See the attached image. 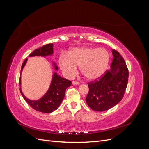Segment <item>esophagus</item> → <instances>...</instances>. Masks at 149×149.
Here are the masks:
<instances>
[{
	"mask_svg": "<svg viewBox=\"0 0 149 149\" xmlns=\"http://www.w3.org/2000/svg\"><path fill=\"white\" fill-rule=\"evenodd\" d=\"M72 84H76V85H79L80 83H79L78 81H73L72 82Z\"/></svg>",
	"mask_w": 149,
	"mask_h": 149,
	"instance_id": "34e87169",
	"label": "esophagus"
}]
</instances>
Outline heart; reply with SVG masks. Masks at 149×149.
Segmentation results:
<instances>
[{"instance_id":"1","label":"heart","mask_w":149,"mask_h":149,"mask_svg":"<svg viewBox=\"0 0 149 149\" xmlns=\"http://www.w3.org/2000/svg\"><path fill=\"white\" fill-rule=\"evenodd\" d=\"M110 55L107 49L93 47L74 48L68 53L60 54L58 62L63 73L72 78L81 72L89 80L97 79L104 74L109 65Z\"/></svg>"}]
</instances>
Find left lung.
<instances>
[{
	"instance_id": "1",
	"label": "left lung",
	"mask_w": 149,
	"mask_h": 149,
	"mask_svg": "<svg viewBox=\"0 0 149 149\" xmlns=\"http://www.w3.org/2000/svg\"><path fill=\"white\" fill-rule=\"evenodd\" d=\"M114 58L111 68L101 78L89 82L86 98L88 106L95 111L111 109L123 98L128 83L129 70L119 52L112 49Z\"/></svg>"
}]
</instances>
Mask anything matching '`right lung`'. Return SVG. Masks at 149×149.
<instances>
[{"label": "right lung", "instance_id": "add662e5", "mask_svg": "<svg viewBox=\"0 0 149 149\" xmlns=\"http://www.w3.org/2000/svg\"><path fill=\"white\" fill-rule=\"evenodd\" d=\"M53 52V44L49 43L35 49L32 53H30V56H48L52 55ZM26 61H27V59H25L22 63L20 74L26 64ZM53 64L55 65V70H57L58 67L55 65V63H53ZM19 83L20 85V76ZM71 85V81L61 78V76H58L56 73H55L53 74L50 86H49L48 91L40 100L37 101L30 100L24 95L20 89V91L24 100L33 109L41 112H44V113H50V112L57 109L58 107L60 106L61 102L65 97L66 89Z\"/></svg>", "mask_w": 149, "mask_h": 149}]
</instances>
